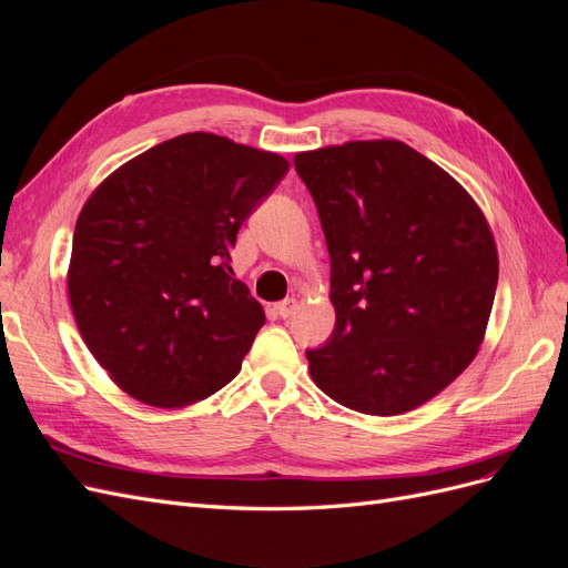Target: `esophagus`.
Listing matches in <instances>:
<instances>
[{"mask_svg":"<svg viewBox=\"0 0 568 568\" xmlns=\"http://www.w3.org/2000/svg\"><path fill=\"white\" fill-rule=\"evenodd\" d=\"M296 307H298L296 298H286V301H282V303L274 305V311H277V315H280L282 320H286V317H291V315L296 313Z\"/></svg>","mask_w":568,"mask_h":568,"instance_id":"34e87169","label":"esophagus"}]
</instances>
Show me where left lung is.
<instances>
[{
	"instance_id": "1",
	"label": "left lung",
	"mask_w": 568,
	"mask_h": 568,
	"mask_svg": "<svg viewBox=\"0 0 568 568\" xmlns=\"http://www.w3.org/2000/svg\"><path fill=\"white\" fill-rule=\"evenodd\" d=\"M332 261L336 324L305 351L343 407L403 415L469 367L497 288V251L474 199L398 140L296 153Z\"/></svg>"
}]
</instances>
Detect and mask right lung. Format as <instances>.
I'll return each mask as SVG.
<instances>
[{"label":"right lung","instance_id":"obj_1","mask_svg":"<svg viewBox=\"0 0 568 568\" xmlns=\"http://www.w3.org/2000/svg\"><path fill=\"white\" fill-rule=\"evenodd\" d=\"M286 170L280 153L189 132L120 165L84 203L68 298L132 398L184 407L242 369L265 311L234 277L232 248Z\"/></svg>","mask_w":568,"mask_h":568}]
</instances>
